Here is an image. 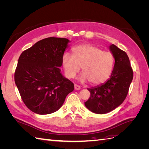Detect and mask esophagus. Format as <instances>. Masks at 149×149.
<instances>
[{
    "mask_svg": "<svg viewBox=\"0 0 149 149\" xmlns=\"http://www.w3.org/2000/svg\"><path fill=\"white\" fill-rule=\"evenodd\" d=\"M81 89L80 86L79 85H77V84H74V89L75 90H79Z\"/></svg>",
    "mask_w": 149,
    "mask_h": 149,
    "instance_id": "34e87169",
    "label": "esophagus"
}]
</instances>
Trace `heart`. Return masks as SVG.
<instances>
[{
  "label": "heart",
  "instance_id": "heart-1",
  "mask_svg": "<svg viewBox=\"0 0 149 149\" xmlns=\"http://www.w3.org/2000/svg\"><path fill=\"white\" fill-rule=\"evenodd\" d=\"M73 55L65 53L61 63L66 76L74 78L81 66L83 71L79 81H89L93 84H100L109 78L114 65V58L109 52L91 44H81L73 48Z\"/></svg>",
  "mask_w": 149,
  "mask_h": 149
}]
</instances>
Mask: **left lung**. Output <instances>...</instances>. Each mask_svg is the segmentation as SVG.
I'll use <instances>...</instances> for the list:
<instances>
[{"instance_id":"obj_1","label":"left lung","mask_w":149,"mask_h":149,"mask_svg":"<svg viewBox=\"0 0 149 149\" xmlns=\"http://www.w3.org/2000/svg\"><path fill=\"white\" fill-rule=\"evenodd\" d=\"M109 50L114 58V66L110 78L105 83L88 88L91 93L84 102L89 111L96 114H106L120 106L127 95L133 79V71L126 53L114 44Z\"/></svg>"}]
</instances>
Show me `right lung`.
<instances>
[{
    "instance_id": "obj_1",
    "label": "right lung",
    "mask_w": 149,
    "mask_h": 149,
    "mask_svg": "<svg viewBox=\"0 0 149 149\" xmlns=\"http://www.w3.org/2000/svg\"><path fill=\"white\" fill-rule=\"evenodd\" d=\"M70 42L63 38H45L22 52L19 58L15 83L26 106L36 114L56 112L74 90L73 83L60 68Z\"/></svg>"
}]
</instances>
